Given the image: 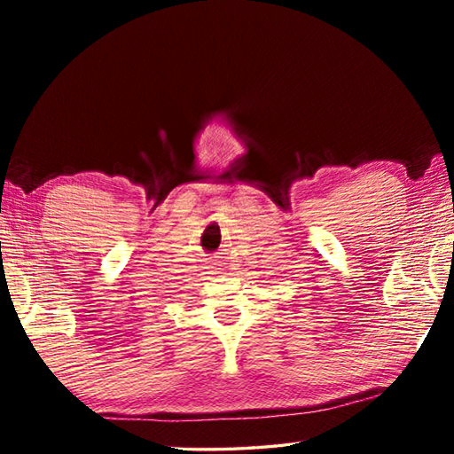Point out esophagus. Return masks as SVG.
I'll return each mask as SVG.
<instances>
[{
	"mask_svg": "<svg viewBox=\"0 0 454 454\" xmlns=\"http://www.w3.org/2000/svg\"><path fill=\"white\" fill-rule=\"evenodd\" d=\"M212 266L210 268H214V270H218V272H222V270H224V260H220V256H214V260H212V262H210Z\"/></svg>",
	"mask_w": 454,
	"mask_h": 454,
	"instance_id": "1",
	"label": "esophagus"
}]
</instances>
